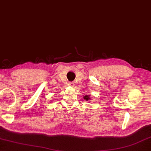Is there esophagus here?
<instances>
[{
	"label": "esophagus",
	"instance_id": "obj_1",
	"mask_svg": "<svg viewBox=\"0 0 151 151\" xmlns=\"http://www.w3.org/2000/svg\"><path fill=\"white\" fill-rule=\"evenodd\" d=\"M68 85L70 86H74V85H75V84H74L73 83H68Z\"/></svg>",
	"mask_w": 151,
	"mask_h": 151
}]
</instances>
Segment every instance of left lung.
I'll list each match as a JSON object with an SVG mask.
<instances>
[{
    "mask_svg": "<svg viewBox=\"0 0 151 151\" xmlns=\"http://www.w3.org/2000/svg\"><path fill=\"white\" fill-rule=\"evenodd\" d=\"M84 99L85 100H86V101L89 100L90 99V96H88V95H86V96H84Z\"/></svg>",
    "mask_w": 151,
    "mask_h": 151,
    "instance_id": "left-lung-1",
    "label": "left lung"
}]
</instances>
